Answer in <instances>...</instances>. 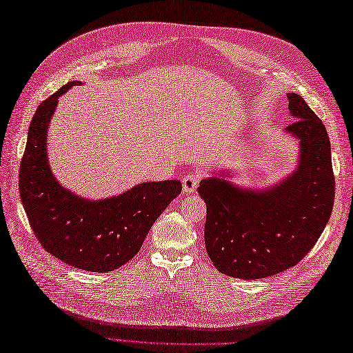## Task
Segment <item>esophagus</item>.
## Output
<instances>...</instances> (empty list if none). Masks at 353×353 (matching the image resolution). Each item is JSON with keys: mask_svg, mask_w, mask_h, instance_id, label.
I'll return each instance as SVG.
<instances>
[{"mask_svg": "<svg viewBox=\"0 0 353 353\" xmlns=\"http://www.w3.org/2000/svg\"><path fill=\"white\" fill-rule=\"evenodd\" d=\"M200 182V177L197 174H194V172H191V174H186L183 177L182 181V186H183V191L185 192H194L197 190V185Z\"/></svg>", "mask_w": 353, "mask_h": 353, "instance_id": "34e87169", "label": "esophagus"}]
</instances>
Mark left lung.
<instances>
[{"mask_svg":"<svg viewBox=\"0 0 353 353\" xmlns=\"http://www.w3.org/2000/svg\"><path fill=\"white\" fill-rule=\"evenodd\" d=\"M299 141L297 168L267 190H244L228 172L200 182L208 212L205 244L219 272L236 279H262L297 265L317 243L332 214L335 177L331 142L321 119L301 95L290 92Z\"/></svg>","mask_w":353,"mask_h":353,"instance_id":"obj_1","label":"left lung"}]
</instances>
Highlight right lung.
I'll list each match as a JSON object with an SVG mask.
<instances>
[{
	"instance_id": "1",
	"label": "right lung",
	"mask_w": 353,
	"mask_h": 353,
	"mask_svg": "<svg viewBox=\"0 0 353 353\" xmlns=\"http://www.w3.org/2000/svg\"><path fill=\"white\" fill-rule=\"evenodd\" d=\"M76 85L80 81H70L37 108L19 167V196L45 250L76 268L108 273L139 252L157 216L181 194L182 183L145 182L103 200L63 188L50 170L47 132L59 97Z\"/></svg>"
}]
</instances>
